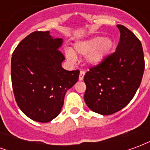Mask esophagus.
I'll return each instance as SVG.
<instances>
[{
	"instance_id": "obj_1",
	"label": "esophagus",
	"mask_w": 150,
	"mask_h": 150,
	"mask_svg": "<svg viewBox=\"0 0 150 150\" xmlns=\"http://www.w3.org/2000/svg\"><path fill=\"white\" fill-rule=\"evenodd\" d=\"M84 75H85V71H80V73H79V80H83V77H84Z\"/></svg>"
}]
</instances>
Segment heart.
I'll use <instances>...</instances> for the list:
<instances>
[{
  "instance_id": "b5f03b06",
  "label": "heart",
  "mask_w": 150,
  "mask_h": 150,
  "mask_svg": "<svg viewBox=\"0 0 150 150\" xmlns=\"http://www.w3.org/2000/svg\"><path fill=\"white\" fill-rule=\"evenodd\" d=\"M114 48V42L109 38H104L101 36H96L87 41L79 42L75 45V51L80 54L90 55L88 60L91 64L97 65L104 61ZM67 57L69 60H75V54L68 50Z\"/></svg>"
}]
</instances>
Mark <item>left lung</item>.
I'll list each match as a JSON object with an SVG mask.
<instances>
[{"instance_id": "1", "label": "left lung", "mask_w": 150, "mask_h": 150, "mask_svg": "<svg viewBox=\"0 0 150 150\" xmlns=\"http://www.w3.org/2000/svg\"><path fill=\"white\" fill-rule=\"evenodd\" d=\"M116 51L91 67L84 75V100L88 107L101 115L121 110L132 100L142 83L145 59L141 41L122 25Z\"/></svg>"}]
</instances>
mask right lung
Segmentation results:
<instances>
[{
    "instance_id": "1",
    "label": "right lung",
    "mask_w": 150,
    "mask_h": 150,
    "mask_svg": "<svg viewBox=\"0 0 150 150\" xmlns=\"http://www.w3.org/2000/svg\"><path fill=\"white\" fill-rule=\"evenodd\" d=\"M62 38L49 31H34L21 40L13 53L11 79L15 100L25 116L49 122L60 112L67 91L79 79V71L62 67L59 48Z\"/></svg>"
}]
</instances>
